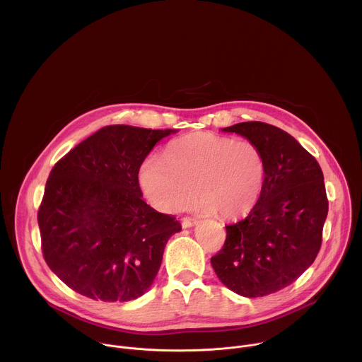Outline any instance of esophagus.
I'll use <instances>...</instances> for the list:
<instances>
[{
	"label": "esophagus",
	"instance_id": "1",
	"mask_svg": "<svg viewBox=\"0 0 362 362\" xmlns=\"http://www.w3.org/2000/svg\"><path fill=\"white\" fill-rule=\"evenodd\" d=\"M196 223H197V221L193 219V218H183V219H182V226H183V228H192V226H194Z\"/></svg>",
	"mask_w": 362,
	"mask_h": 362
}]
</instances>
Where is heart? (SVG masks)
<instances>
[{
    "mask_svg": "<svg viewBox=\"0 0 362 362\" xmlns=\"http://www.w3.org/2000/svg\"><path fill=\"white\" fill-rule=\"evenodd\" d=\"M267 179V159L250 140L197 133L172 143L163 158L151 154L140 166L144 197L165 214L190 200V209L216 212L225 219L247 214L259 200Z\"/></svg>",
    "mask_w": 362,
    "mask_h": 362,
    "instance_id": "obj_1",
    "label": "heart"
}]
</instances>
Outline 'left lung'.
I'll return each instance as SVG.
<instances>
[{
  "instance_id": "8db88e82",
  "label": "left lung",
  "mask_w": 362,
  "mask_h": 362,
  "mask_svg": "<svg viewBox=\"0 0 362 362\" xmlns=\"http://www.w3.org/2000/svg\"><path fill=\"white\" fill-rule=\"evenodd\" d=\"M261 147L267 179L249 215L226 226L211 264L221 282L246 298L265 296L295 282L321 249L328 197L321 166L291 134L262 122L222 129Z\"/></svg>"
}]
</instances>
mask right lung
<instances>
[{
	"mask_svg": "<svg viewBox=\"0 0 362 362\" xmlns=\"http://www.w3.org/2000/svg\"><path fill=\"white\" fill-rule=\"evenodd\" d=\"M176 129L106 126L51 169L38 209L42 256L73 291L127 302L148 291L169 238L172 215L143 200L139 170L154 144Z\"/></svg>",
	"mask_w": 362,
	"mask_h": 362,
	"instance_id": "1",
	"label": "right lung"
}]
</instances>
